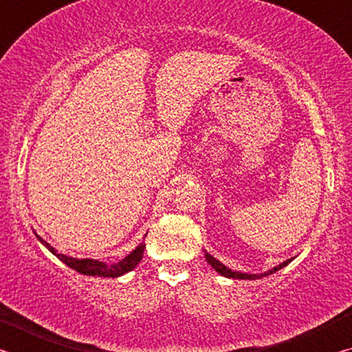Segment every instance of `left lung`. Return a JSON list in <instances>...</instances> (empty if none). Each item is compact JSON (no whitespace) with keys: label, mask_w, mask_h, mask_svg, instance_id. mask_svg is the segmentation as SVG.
Returning a JSON list of instances; mask_svg holds the SVG:
<instances>
[{"label":"left lung","mask_w":352,"mask_h":352,"mask_svg":"<svg viewBox=\"0 0 352 352\" xmlns=\"http://www.w3.org/2000/svg\"><path fill=\"white\" fill-rule=\"evenodd\" d=\"M205 258H206V261H208V264H210L214 270H216L217 273H220V275L222 276H226V278H234V279H259V278H262V276H269V275H272V273H275V272H278V270H281L283 267H285L289 264V262H292V259H287V261H284L283 264H279V265H276L275 269H272V270H269V272H265L264 275H247V273H239V272H233V270H230L228 267H225L222 262H219L216 258H212V256L208 253V252H205Z\"/></svg>","instance_id":"8db88e82"}]
</instances>
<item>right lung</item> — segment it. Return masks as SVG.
Returning <instances> with one entry per match:
<instances>
[{"label": "right lung", "mask_w": 352, "mask_h": 352, "mask_svg": "<svg viewBox=\"0 0 352 352\" xmlns=\"http://www.w3.org/2000/svg\"><path fill=\"white\" fill-rule=\"evenodd\" d=\"M37 236V234H35ZM38 241L43 243V245L50 250L52 254H56L58 259L62 262H65L68 267L71 269H74L76 272L83 273V275H88V276H104V278H118L124 275V273H127L130 270H133L136 265L140 264V261L142 259V253H144V248H146V243H140L138 247H136L132 253L129 256H126L122 261L116 262V264H105V262H100V261H94V259H76V258H69V256H65L57 253L54 248H52L50 243L46 241L41 239L40 236Z\"/></svg>", "instance_id": "right-lung-1"}]
</instances>
